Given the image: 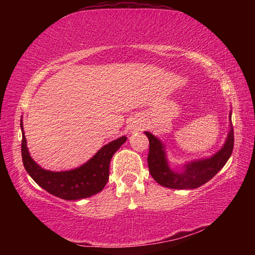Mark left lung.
<instances>
[{
    "instance_id": "1",
    "label": "left lung",
    "mask_w": 255,
    "mask_h": 255,
    "mask_svg": "<svg viewBox=\"0 0 255 255\" xmlns=\"http://www.w3.org/2000/svg\"><path fill=\"white\" fill-rule=\"evenodd\" d=\"M231 117L232 116H230L232 124ZM145 135L149 140L147 156L149 173L158 184L171 189H196L208 182L223 169L234 147V131L231 125L227 139L219 152L209 158L189 162L183 165L182 170L174 171L170 169L162 141L148 131H145Z\"/></svg>"
}]
</instances>
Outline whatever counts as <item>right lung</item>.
Listing matches in <instances>:
<instances>
[{
  "instance_id": "add662e5",
  "label": "right lung",
  "mask_w": 255,
  "mask_h": 255,
  "mask_svg": "<svg viewBox=\"0 0 255 255\" xmlns=\"http://www.w3.org/2000/svg\"><path fill=\"white\" fill-rule=\"evenodd\" d=\"M20 125L22 130L21 153L25 171L34 180V182L47 192L64 200H79L100 192L109 179V166L112 156L127 139L126 136H123L112 140L77 169L53 172L42 169L30 156L23 132L22 120Z\"/></svg>"
}]
</instances>
